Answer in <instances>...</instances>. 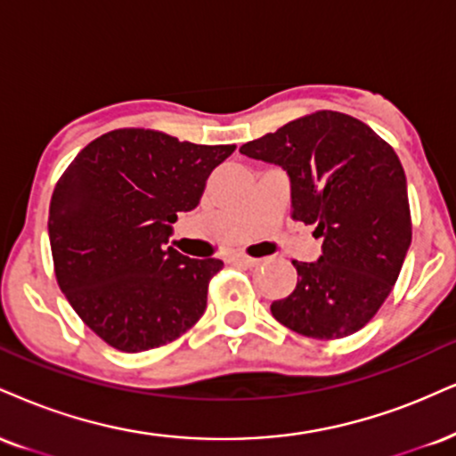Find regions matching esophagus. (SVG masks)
I'll list each match as a JSON object with an SVG mask.
<instances>
[{"label": "esophagus", "mask_w": 456, "mask_h": 456, "mask_svg": "<svg viewBox=\"0 0 456 456\" xmlns=\"http://www.w3.org/2000/svg\"><path fill=\"white\" fill-rule=\"evenodd\" d=\"M233 263H238V265H244V267H256L261 263V259H255V256H248L244 255V252H235L232 256Z\"/></svg>", "instance_id": "1"}]
</instances>
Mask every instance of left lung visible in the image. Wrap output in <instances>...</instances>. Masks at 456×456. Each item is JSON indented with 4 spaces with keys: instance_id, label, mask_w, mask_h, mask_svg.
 <instances>
[{
    "instance_id": "8db88e82",
    "label": "left lung",
    "mask_w": 456,
    "mask_h": 456,
    "mask_svg": "<svg viewBox=\"0 0 456 456\" xmlns=\"http://www.w3.org/2000/svg\"><path fill=\"white\" fill-rule=\"evenodd\" d=\"M240 152L287 169L290 216L322 238L318 261H293L297 284L273 301V318L305 338L353 336L385 304L412 242L399 157L374 129L333 110L290 120Z\"/></svg>"
}]
</instances>
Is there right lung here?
Here are the masks:
<instances>
[{
    "label": "right lung",
    "mask_w": 456,
    "mask_h": 456,
    "mask_svg": "<svg viewBox=\"0 0 456 456\" xmlns=\"http://www.w3.org/2000/svg\"><path fill=\"white\" fill-rule=\"evenodd\" d=\"M235 146L152 129H114L86 144L53 191L48 238L59 289L93 333L123 353L174 342L200 321L221 259L172 246L178 212Z\"/></svg>",
    "instance_id": "add662e5"
}]
</instances>
